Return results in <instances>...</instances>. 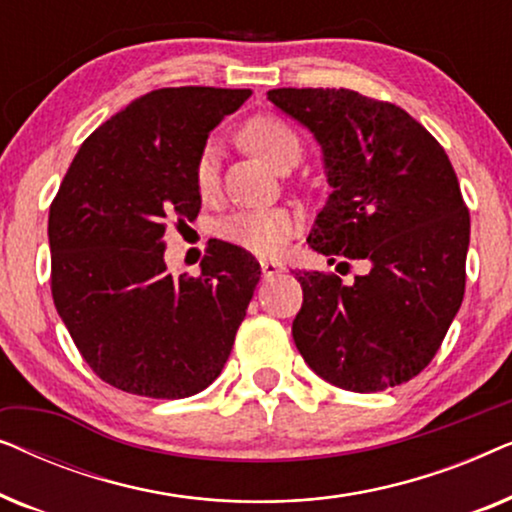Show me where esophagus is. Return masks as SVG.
Listing matches in <instances>:
<instances>
[{"label": "esophagus", "instance_id": "1", "mask_svg": "<svg viewBox=\"0 0 512 512\" xmlns=\"http://www.w3.org/2000/svg\"><path fill=\"white\" fill-rule=\"evenodd\" d=\"M286 268L282 263H275V261H261V272L265 279H272V277H279L282 275Z\"/></svg>", "mask_w": 512, "mask_h": 512}]
</instances>
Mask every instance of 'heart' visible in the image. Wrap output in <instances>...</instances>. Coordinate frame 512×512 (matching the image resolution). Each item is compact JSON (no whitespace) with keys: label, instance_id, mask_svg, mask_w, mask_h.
Wrapping results in <instances>:
<instances>
[{"label":"heart","instance_id":"1","mask_svg":"<svg viewBox=\"0 0 512 512\" xmlns=\"http://www.w3.org/2000/svg\"><path fill=\"white\" fill-rule=\"evenodd\" d=\"M242 142L265 160L270 167L300 158V139L291 125L275 116H254L242 125ZM193 184L202 200L212 198L219 188V146L214 142L202 144L193 163ZM300 219L296 212L284 207L272 209H240L226 216L216 228L221 240L240 247L249 254L272 258L282 254L286 240L296 233Z\"/></svg>","mask_w":512,"mask_h":512}]
</instances>
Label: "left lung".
<instances>
[{
	"label": "left lung",
	"mask_w": 512,
	"mask_h": 512,
	"mask_svg": "<svg viewBox=\"0 0 512 512\" xmlns=\"http://www.w3.org/2000/svg\"><path fill=\"white\" fill-rule=\"evenodd\" d=\"M268 100L312 132L333 188L307 244L366 261L342 284L298 270L293 342L340 389L382 391L429 366L459 312L471 216L450 158L422 123L347 88H275Z\"/></svg>",
	"instance_id": "1"
}]
</instances>
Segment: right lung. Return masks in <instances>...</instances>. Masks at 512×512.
<instances>
[{
    "label": "right lung",
    "instance_id": "1",
    "mask_svg": "<svg viewBox=\"0 0 512 512\" xmlns=\"http://www.w3.org/2000/svg\"><path fill=\"white\" fill-rule=\"evenodd\" d=\"M249 88L151 90L81 144L48 214L51 291L93 373L146 398H186L226 366L261 277L251 254L209 244L198 277L167 272L165 230L193 221V163Z\"/></svg>",
    "mask_w": 512,
    "mask_h": 512
}]
</instances>
